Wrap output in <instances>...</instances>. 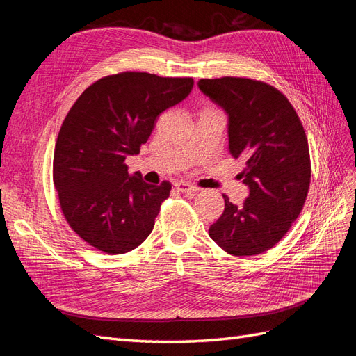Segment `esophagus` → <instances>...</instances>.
<instances>
[{
  "label": "esophagus",
  "mask_w": 356,
  "mask_h": 356,
  "mask_svg": "<svg viewBox=\"0 0 356 356\" xmlns=\"http://www.w3.org/2000/svg\"><path fill=\"white\" fill-rule=\"evenodd\" d=\"M174 186H175V188H177L179 193H196V191L199 190L197 187L188 184V182H186V181H178V182H175Z\"/></svg>",
  "instance_id": "obj_1"
}]
</instances>
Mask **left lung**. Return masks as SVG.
I'll return each mask as SVG.
<instances>
[{
	"label": "left lung",
	"instance_id": "obj_1",
	"mask_svg": "<svg viewBox=\"0 0 356 356\" xmlns=\"http://www.w3.org/2000/svg\"><path fill=\"white\" fill-rule=\"evenodd\" d=\"M203 95L227 114L229 152L243 160L239 174L250 195L242 204L224 197V212L209 227L225 252L251 257L281 241L300 215L310 184L303 124L272 86L239 77L199 80Z\"/></svg>",
	"mask_w": 356,
	"mask_h": 356
}]
</instances>
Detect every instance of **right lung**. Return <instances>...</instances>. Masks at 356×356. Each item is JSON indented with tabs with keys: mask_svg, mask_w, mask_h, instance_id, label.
<instances>
[{
	"mask_svg": "<svg viewBox=\"0 0 356 356\" xmlns=\"http://www.w3.org/2000/svg\"><path fill=\"white\" fill-rule=\"evenodd\" d=\"M193 79L122 72L93 83L62 123L53 182L63 215L83 241L106 254L141 245L154 227L170 184L129 175L124 160L139 154L156 118L184 101Z\"/></svg>",
	"mask_w": 356,
	"mask_h": 356,
	"instance_id": "1",
	"label": "right lung"
}]
</instances>
